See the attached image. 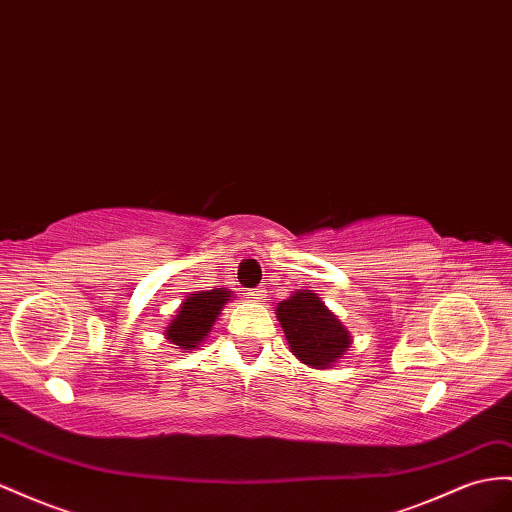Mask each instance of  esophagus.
<instances>
[{
	"label": "esophagus",
	"instance_id": "esophagus-1",
	"mask_svg": "<svg viewBox=\"0 0 512 512\" xmlns=\"http://www.w3.org/2000/svg\"><path fill=\"white\" fill-rule=\"evenodd\" d=\"M247 297H250L252 301H262L265 299V288H254L252 293H247Z\"/></svg>",
	"mask_w": 512,
	"mask_h": 512
}]
</instances>
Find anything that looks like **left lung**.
I'll return each mask as SVG.
<instances>
[{
  "label": "left lung",
  "instance_id": "obj_1",
  "mask_svg": "<svg viewBox=\"0 0 512 512\" xmlns=\"http://www.w3.org/2000/svg\"><path fill=\"white\" fill-rule=\"evenodd\" d=\"M288 349L301 364L323 370L347 355L353 338L321 297L312 290H295L275 306Z\"/></svg>",
  "mask_w": 512,
  "mask_h": 512
}]
</instances>
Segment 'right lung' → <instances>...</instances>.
<instances>
[{
	"label": "right lung",
	"instance_id": "add662e5",
	"mask_svg": "<svg viewBox=\"0 0 512 512\" xmlns=\"http://www.w3.org/2000/svg\"><path fill=\"white\" fill-rule=\"evenodd\" d=\"M230 299H234V293L228 288L189 293L178 306L172 321L163 327L165 340L172 342L174 349H181L183 353L198 349L209 338L217 316L222 314Z\"/></svg>",
	"mask_w": 512,
	"mask_h": 512
}]
</instances>
